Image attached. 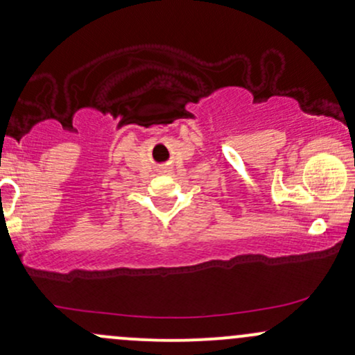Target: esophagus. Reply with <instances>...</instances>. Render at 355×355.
Returning a JSON list of instances; mask_svg holds the SVG:
<instances>
[{
    "mask_svg": "<svg viewBox=\"0 0 355 355\" xmlns=\"http://www.w3.org/2000/svg\"><path fill=\"white\" fill-rule=\"evenodd\" d=\"M170 170V166H166V165H164V166H160V172L162 173H166Z\"/></svg>",
    "mask_w": 355,
    "mask_h": 355,
    "instance_id": "1",
    "label": "esophagus"
}]
</instances>
